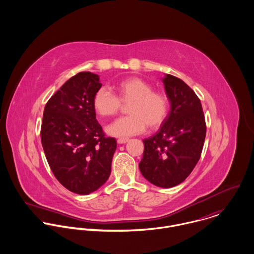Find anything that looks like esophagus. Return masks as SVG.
<instances>
[{
    "label": "esophagus",
    "instance_id": "1",
    "mask_svg": "<svg viewBox=\"0 0 254 254\" xmlns=\"http://www.w3.org/2000/svg\"><path fill=\"white\" fill-rule=\"evenodd\" d=\"M129 141V139H127V138H119L118 140H117V143L118 144H125V143H127Z\"/></svg>",
    "mask_w": 254,
    "mask_h": 254
}]
</instances>
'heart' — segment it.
<instances>
[{"instance_id":"heart-1","label":"heart","mask_w":254,"mask_h":254,"mask_svg":"<svg viewBox=\"0 0 254 254\" xmlns=\"http://www.w3.org/2000/svg\"><path fill=\"white\" fill-rule=\"evenodd\" d=\"M117 96L106 87L99 88L93 98V107L102 117L116 115L122 105H129L128 116L114 121L108 133L115 137L141 134L148 126L156 129L165 121L169 112V98L161 91H153L152 86L139 77L121 80L115 85Z\"/></svg>"}]
</instances>
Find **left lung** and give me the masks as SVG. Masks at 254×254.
<instances>
[{
	"mask_svg": "<svg viewBox=\"0 0 254 254\" xmlns=\"http://www.w3.org/2000/svg\"><path fill=\"white\" fill-rule=\"evenodd\" d=\"M171 109L159 130L143 142L141 173L148 182L171 188L185 181L198 162L206 135L200 100L180 78L163 79Z\"/></svg>",
	"mask_w": 254,
	"mask_h": 254,
	"instance_id": "obj_1",
	"label": "left lung"
}]
</instances>
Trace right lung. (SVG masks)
<instances>
[{
    "mask_svg": "<svg viewBox=\"0 0 254 254\" xmlns=\"http://www.w3.org/2000/svg\"><path fill=\"white\" fill-rule=\"evenodd\" d=\"M102 87L97 74L84 71L67 80L46 104L41 142L48 163L64 188L88 194L109 179L116 140L96 119L93 98Z\"/></svg>",
    "mask_w": 254,
    "mask_h": 254,
    "instance_id": "obj_1",
    "label": "right lung"
}]
</instances>
